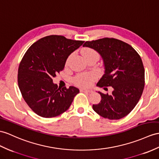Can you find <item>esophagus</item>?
<instances>
[{"label":"esophagus","instance_id":"obj_1","mask_svg":"<svg viewBox=\"0 0 159 159\" xmlns=\"http://www.w3.org/2000/svg\"><path fill=\"white\" fill-rule=\"evenodd\" d=\"M80 91L87 92V93H92L93 92V90H92V89H81Z\"/></svg>","mask_w":159,"mask_h":159}]
</instances>
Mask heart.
<instances>
[{
    "instance_id": "obj_1",
    "label": "heart",
    "mask_w": 159,
    "mask_h": 159,
    "mask_svg": "<svg viewBox=\"0 0 159 159\" xmlns=\"http://www.w3.org/2000/svg\"><path fill=\"white\" fill-rule=\"evenodd\" d=\"M82 54L86 60L90 59L92 57H98V54L97 52L90 48H83L82 50ZM69 60H70V57H69L67 60V65L69 63ZM96 78V75L93 74V73H82V74L77 75L73 79V82H74L77 86H79L80 87H89L94 82Z\"/></svg>"
}]
</instances>
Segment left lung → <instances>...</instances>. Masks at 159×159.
<instances>
[{
    "label": "left lung",
    "mask_w": 159,
    "mask_h": 159,
    "mask_svg": "<svg viewBox=\"0 0 159 159\" xmlns=\"http://www.w3.org/2000/svg\"><path fill=\"white\" fill-rule=\"evenodd\" d=\"M83 46L95 50L103 61L104 73L96 86L113 88L111 95L98 92L101 100L93 104V109L111 120L125 117L138 102L144 88L141 57L132 46L115 38L87 41Z\"/></svg>",
    "instance_id": "1"
}]
</instances>
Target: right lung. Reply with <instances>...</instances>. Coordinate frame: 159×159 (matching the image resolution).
Segmentation results:
<instances>
[{"mask_svg":"<svg viewBox=\"0 0 159 159\" xmlns=\"http://www.w3.org/2000/svg\"><path fill=\"white\" fill-rule=\"evenodd\" d=\"M84 42L51 35L41 38L27 50L19 64L18 86L24 100L38 115L50 118L62 114L80 92L74 86L58 88L52 78Z\"/></svg>","mask_w":159,"mask_h":159,"instance_id":"1","label":"right lung"}]
</instances>
